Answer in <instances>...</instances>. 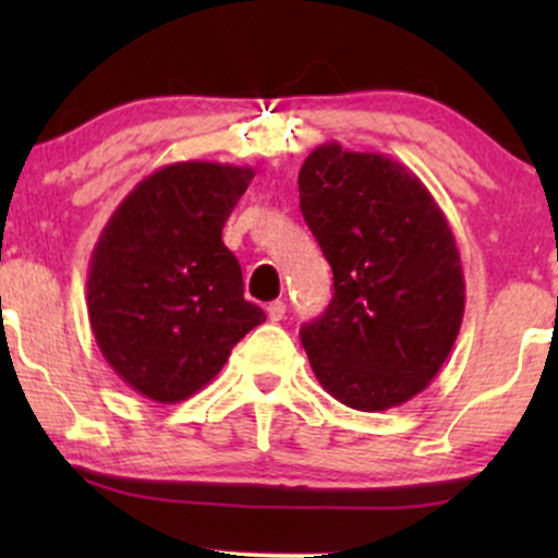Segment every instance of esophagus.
<instances>
[{"label":"esophagus","instance_id":"obj_1","mask_svg":"<svg viewBox=\"0 0 558 558\" xmlns=\"http://www.w3.org/2000/svg\"><path fill=\"white\" fill-rule=\"evenodd\" d=\"M267 317L272 319V323H280V319L286 317V301H272V304H267Z\"/></svg>","mask_w":558,"mask_h":558}]
</instances>
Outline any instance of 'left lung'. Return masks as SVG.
Wrapping results in <instances>:
<instances>
[{"instance_id":"1","label":"left lung","mask_w":558,"mask_h":558,"mask_svg":"<svg viewBox=\"0 0 558 558\" xmlns=\"http://www.w3.org/2000/svg\"><path fill=\"white\" fill-rule=\"evenodd\" d=\"M299 204L332 267V301L301 328L319 386L360 412L414 399L464 317L457 239L412 170L338 141L299 170Z\"/></svg>"}]
</instances>
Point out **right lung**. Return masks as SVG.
<instances>
[{"label": "right lung", "mask_w": 558, "mask_h": 558, "mask_svg": "<svg viewBox=\"0 0 558 558\" xmlns=\"http://www.w3.org/2000/svg\"><path fill=\"white\" fill-rule=\"evenodd\" d=\"M252 168L175 162L114 209L88 262V323L107 364L146 399L178 403L207 386L265 323L243 299L222 226Z\"/></svg>", "instance_id": "obj_1"}]
</instances>
